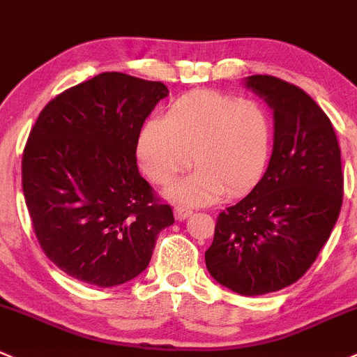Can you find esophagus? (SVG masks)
Here are the masks:
<instances>
[{"label":"esophagus","mask_w":357,"mask_h":357,"mask_svg":"<svg viewBox=\"0 0 357 357\" xmlns=\"http://www.w3.org/2000/svg\"><path fill=\"white\" fill-rule=\"evenodd\" d=\"M174 215H175V220H178V222H182V220H187L190 215H192V211H190L189 208H185V206H175L174 208Z\"/></svg>","instance_id":"1"}]
</instances>
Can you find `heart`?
I'll return each instance as SVG.
<instances>
[{"mask_svg":"<svg viewBox=\"0 0 357 357\" xmlns=\"http://www.w3.org/2000/svg\"><path fill=\"white\" fill-rule=\"evenodd\" d=\"M273 127L266 108L251 99L215 91H196L175 99L163 115L142 127L137 156L142 172L156 183H170L192 153L197 165L172 183L167 196L201 206L223 192L238 194L263 175L271 151Z\"/></svg>","mask_w":357,"mask_h":357,"instance_id":"heart-1","label":"heart"}]
</instances>
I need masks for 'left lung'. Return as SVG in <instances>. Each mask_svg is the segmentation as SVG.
Masks as SVG:
<instances>
[{"mask_svg": "<svg viewBox=\"0 0 357 357\" xmlns=\"http://www.w3.org/2000/svg\"><path fill=\"white\" fill-rule=\"evenodd\" d=\"M244 86L273 109V151L255 189L220 213L204 259L220 285L263 296L310 270L339 218L344 174L335 130L313 98L271 75Z\"/></svg>", "mask_w": 357, "mask_h": 357, "instance_id": "left-lung-1", "label": "left lung"}]
</instances>
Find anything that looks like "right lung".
<instances>
[{
    "label": "right lung",
    "mask_w": 357,
    "mask_h": 357,
    "mask_svg": "<svg viewBox=\"0 0 357 357\" xmlns=\"http://www.w3.org/2000/svg\"><path fill=\"white\" fill-rule=\"evenodd\" d=\"M163 82L105 72L51 99L29 134L22 189L36 237L61 271L115 287L148 268L174 213L137 170L139 134Z\"/></svg>",
    "instance_id": "1"
}]
</instances>
